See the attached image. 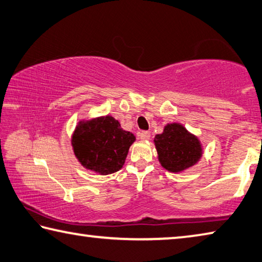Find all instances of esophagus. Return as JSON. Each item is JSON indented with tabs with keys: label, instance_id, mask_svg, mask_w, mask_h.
<instances>
[{
	"label": "esophagus",
	"instance_id": "esophagus-1",
	"mask_svg": "<svg viewBox=\"0 0 262 262\" xmlns=\"http://www.w3.org/2000/svg\"><path fill=\"white\" fill-rule=\"evenodd\" d=\"M139 136H140V139H141L142 141H146V140H149V139H150L151 134H150V132L143 130V132H141V133H140Z\"/></svg>",
	"mask_w": 262,
	"mask_h": 262
}]
</instances>
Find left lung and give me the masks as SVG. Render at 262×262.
I'll list each match as a JSON object with an SVG mask.
<instances>
[{
  "instance_id": "8db88e82",
  "label": "left lung",
  "mask_w": 262,
  "mask_h": 262,
  "mask_svg": "<svg viewBox=\"0 0 262 262\" xmlns=\"http://www.w3.org/2000/svg\"><path fill=\"white\" fill-rule=\"evenodd\" d=\"M161 166L169 172H181L191 167L202 157V146L196 136L180 123L165 127L163 134L155 137Z\"/></svg>"
}]
</instances>
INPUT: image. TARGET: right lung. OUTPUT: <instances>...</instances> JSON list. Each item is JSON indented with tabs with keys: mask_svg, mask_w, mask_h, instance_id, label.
<instances>
[{
	"mask_svg": "<svg viewBox=\"0 0 262 262\" xmlns=\"http://www.w3.org/2000/svg\"><path fill=\"white\" fill-rule=\"evenodd\" d=\"M135 136L122 130L113 117L80 122L72 137L74 154L85 168L99 174L118 172L125 164Z\"/></svg>",
	"mask_w": 262,
	"mask_h": 262,
	"instance_id": "add662e5",
	"label": "right lung"
}]
</instances>
